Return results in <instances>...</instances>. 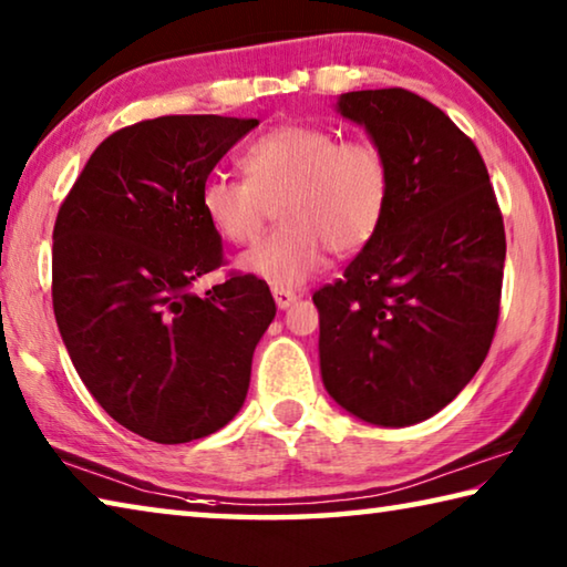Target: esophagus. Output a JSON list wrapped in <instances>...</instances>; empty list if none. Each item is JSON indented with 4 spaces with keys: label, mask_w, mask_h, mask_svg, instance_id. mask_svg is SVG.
Returning <instances> with one entry per match:
<instances>
[{
    "label": "esophagus",
    "mask_w": 567,
    "mask_h": 567,
    "mask_svg": "<svg viewBox=\"0 0 567 567\" xmlns=\"http://www.w3.org/2000/svg\"><path fill=\"white\" fill-rule=\"evenodd\" d=\"M272 297L280 310H287L295 300H297V292L295 290H287V287H272Z\"/></svg>",
    "instance_id": "1"
}]
</instances>
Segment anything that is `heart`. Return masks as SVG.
I'll return each mask as SVG.
<instances>
[{"mask_svg": "<svg viewBox=\"0 0 567 567\" xmlns=\"http://www.w3.org/2000/svg\"><path fill=\"white\" fill-rule=\"evenodd\" d=\"M245 179L209 177L199 205L227 243L262 233L270 205L280 227L239 257L245 272L272 287L302 285L322 270L328 249L354 255L378 235L392 195V167L378 142L340 140L310 122L280 124L239 157Z\"/></svg>", "mask_w": 567, "mask_h": 567, "instance_id": "1", "label": "heart"}]
</instances>
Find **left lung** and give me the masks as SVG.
I'll use <instances>...</instances> for the list:
<instances>
[{
	"mask_svg": "<svg viewBox=\"0 0 567 567\" xmlns=\"http://www.w3.org/2000/svg\"><path fill=\"white\" fill-rule=\"evenodd\" d=\"M342 117L385 150L392 195L342 280L312 295L320 370L354 417L405 427L457 398L501 318L505 227L475 142L420 94L348 92Z\"/></svg>",
	"mask_w": 567,
	"mask_h": 567,
	"instance_id": "1",
	"label": "left lung"
}]
</instances>
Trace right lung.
<instances>
[{
  "label": "right lung",
  "mask_w": 567,
  "mask_h": 567,
  "mask_svg": "<svg viewBox=\"0 0 567 567\" xmlns=\"http://www.w3.org/2000/svg\"><path fill=\"white\" fill-rule=\"evenodd\" d=\"M257 120L167 114L110 134L54 223L52 305L76 375L122 427L162 445L217 433L243 408L252 352L277 307L229 272L199 192Z\"/></svg>",
  "instance_id": "add662e5"
}]
</instances>
